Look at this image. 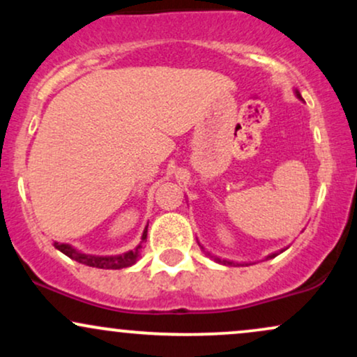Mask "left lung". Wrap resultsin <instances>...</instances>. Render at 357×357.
I'll use <instances>...</instances> for the list:
<instances>
[{
    "label": "left lung",
    "instance_id": "8db88e82",
    "mask_svg": "<svg viewBox=\"0 0 357 357\" xmlns=\"http://www.w3.org/2000/svg\"><path fill=\"white\" fill-rule=\"evenodd\" d=\"M296 96H297L298 99H301V100H304V99H302V96H301V92H298V90H296ZM199 247H202V245H199ZM202 248H203V247H202ZM203 250H204V248H203ZM282 252H284V250H280V252H275V253H272V255H268V257H267V260H268V258H273V257H277L278 253H282ZM206 255H208V257H211L213 260H215V261H218V264H223V265H248V264H236V261H231V260H221V258L215 257V255H211V253H208V252H206Z\"/></svg>",
    "mask_w": 357,
    "mask_h": 357
}]
</instances>
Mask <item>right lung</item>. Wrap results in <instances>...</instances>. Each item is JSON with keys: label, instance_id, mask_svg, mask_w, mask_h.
<instances>
[{"label": "right lung", "instance_id": "add662e5", "mask_svg": "<svg viewBox=\"0 0 357 357\" xmlns=\"http://www.w3.org/2000/svg\"><path fill=\"white\" fill-rule=\"evenodd\" d=\"M147 238V225L142 231L141 243L137 245L136 248L129 250V252L121 253V255H109V257H100V255H89V253H82L77 248H73L72 245L68 243H59V241H53V247L60 250L61 253H65L72 260L79 261V264L89 265V267L96 268H107V270H119V268H127L130 265H134L141 257L142 247H144V241Z\"/></svg>", "mask_w": 357, "mask_h": 357}]
</instances>
